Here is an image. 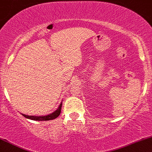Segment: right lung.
Returning a JSON list of instances; mask_svg holds the SVG:
<instances>
[{
	"instance_id": "add662e5",
	"label": "right lung",
	"mask_w": 152,
	"mask_h": 152,
	"mask_svg": "<svg viewBox=\"0 0 152 152\" xmlns=\"http://www.w3.org/2000/svg\"><path fill=\"white\" fill-rule=\"evenodd\" d=\"M61 106H62V103H61L60 106H58V108L54 111L53 113L50 114L49 115H47V116H28V115L22 114L24 117L29 118L31 120H35V121H48V120H53L55 119L56 118H57L61 114Z\"/></svg>"
}]
</instances>
